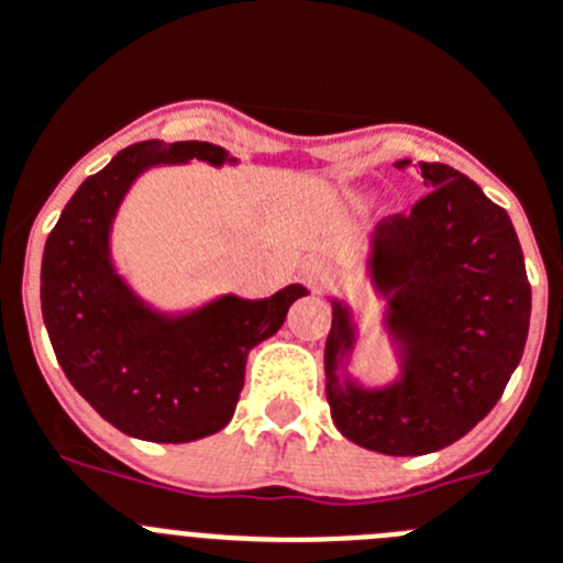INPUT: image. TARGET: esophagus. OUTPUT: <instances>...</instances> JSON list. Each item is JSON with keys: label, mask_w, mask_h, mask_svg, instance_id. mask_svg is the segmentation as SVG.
I'll return each instance as SVG.
<instances>
[{"label": "esophagus", "mask_w": 563, "mask_h": 563, "mask_svg": "<svg viewBox=\"0 0 563 563\" xmlns=\"http://www.w3.org/2000/svg\"><path fill=\"white\" fill-rule=\"evenodd\" d=\"M303 278H307V285L312 287V290H321L323 285H329L334 276H338V271H334L332 262L327 260H318V256H312V260L303 262Z\"/></svg>", "instance_id": "1"}]
</instances>
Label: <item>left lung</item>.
<instances>
[{
  "instance_id": "obj_1",
  "label": "left lung",
  "mask_w": 563,
  "mask_h": 563,
  "mask_svg": "<svg viewBox=\"0 0 563 563\" xmlns=\"http://www.w3.org/2000/svg\"><path fill=\"white\" fill-rule=\"evenodd\" d=\"M407 169L410 158L396 162ZM427 195L410 218L376 225L371 290L396 376L365 385L352 374L360 327L352 303L329 296L323 349L332 421L349 441L394 457L430 455L492 412L517 371L530 327V285L508 211L450 164L421 162Z\"/></svg>"
}]
</instances>
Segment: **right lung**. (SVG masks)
<instances>
[{"instance_id":"1","label":"right lung","mask_w":563,"mask_h":563,"mask_svg":"<svg viewBox=\"0 0 563 563\" xmlns=\"http://www.w3.org/2000/svg\"><path fill=\"white\" fill-rule=\"evenodd\" d=\"M192 158L236 164L209 142L151 139L120 151L71 195L41 260V312L66 379L108 424L153 443L223 430L251 349L282 329L292 301L309 296L303 285H287L271 298L225 292L164 312L133 290L111 254L117 211L139 175Z\"/></svg>"}]
</instances>
